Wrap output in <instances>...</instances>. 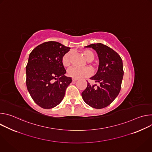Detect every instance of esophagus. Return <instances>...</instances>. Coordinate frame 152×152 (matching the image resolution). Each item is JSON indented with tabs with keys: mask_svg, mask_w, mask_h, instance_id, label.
<instances>
[{
	"mask_svg": "<svg viewBox=\"0 0 152 152\" xmlns=\"http://www.w3.org/2000/svg\"><path fill=\"white\" fill-rule=\"evenodd\" d=\"M76 80H77V79H74V78H73L72 79V82L74 83V82H75Z\"/></svg>",
	"mask_w": 152,
	"mask_h": 152,
	"instance_id": "obj_1",
	"label": "esophagus"
}]
</instances>
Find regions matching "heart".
<instances>
[{
  "mask_svg": "<svg viewBox=\"0 0 152 152\" xmlns=\"http://www.w3.org/2000/svg\"><path fill=\"white\" fill-rule=\"evenodd\" d=\"M81 53L84 56L86 59L88 61V64H91L95 58L94 53L88 49L81 50ZM61 63L64 67H70L72 64V52H69L65 53L61 58ZM92 70L90 67H85L79 69L77 67H73L69 69L67 72V75L69 77L74 79H79L84 77H88L92 74Z\"/></svg>",
  "mask_w": 152,
  "mask_h": 152,
  "instance_id": "heart-1",
  "label": "heart"
}]
</instances>
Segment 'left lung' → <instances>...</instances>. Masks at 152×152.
<instances>
[{
  "label": "left lung",
  "instance_id": "1",
  "mask_svg": "<svg viewBox=\"0 0 152 152\" xmlns=\"http://www.w3.org/2000/svg\"><path fill=\"white\" fill-rule=\"evenodd\" d=\"M85 48H91L98 55V71L90 79L100 85H96V88L94 85H91L87 82V86L82 93V97L89 106L102 109L110 105L120 91L124 75L123 61L116 52L102 43L91 44Z\"/></svg>",
  "mask_w": 152,
  "mask_h": 152
}]
</instances>
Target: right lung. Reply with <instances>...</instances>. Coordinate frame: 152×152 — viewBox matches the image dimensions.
I'll return each instance as SVG.
<instances>
[{
	"label": "right lung",
	"instance_id": "add662e5",
	"mask_svg": "<svg viewBox=\"0 0 152 152\" xmlns=\"http://www.w3.org/2000/svg\"><path fill=\"white\" fill-rule=\"evenodd\" d=\"M70 48L56 41L43 42L30 53L26 67V86L34 101L44 109L59 104L72 82L64 75L62 56Z\"/></svg>",
	"mask_w": 152,
	"mask_h": 152
}]
</instances>
